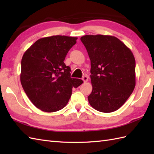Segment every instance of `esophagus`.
I'll use <instances>...</instances> for the list:
<instances>
[{"instance_id":"esophagus-1","label":"esophagus","mask_w":154,"mask_h":154,"mask_svg":"<svg viewBox=\"0 0 154 154\" xmlns=\"http://www.w3.org/2000/svg\"><path fill=\"white\" fill-rule=\"evenodd\" d=\"M82 79L83 81V82L85 83V82H87V81H88V77L87 76V75H84V76L82 78Z\"/></svg>"}]
</instances>
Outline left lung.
I'll return each instance as SVG.
<instances>
[{"label":"left lung","mask_w":154,"mask_h":154,"mask_svg":"<svg viewBox=\"0 0 154 154\" xmlns=\"http://www.w3.org/2000/svg\"><path fill=\"white\" fill-rule=\"evenodd\" d=\"M81 40L91 60L92 93L89 104L102 112H112L125 103L136 85V61L119 39L107 35H85Z\"/></svg>","instance_id":"obj_1"}]
</instances>
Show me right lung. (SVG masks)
<instances>
[{
  "label": "right lung",
  "mask_w": 154,
  "mask_h": 154,
  "mask_svg": "<svg viewBox=\"0 0 154 154\" xmlns=\"http://www.w3.org/2000/svg\"><path fill=\"white\" fill-rule=\"evenodd\" d=\"M77 38L52 35L39 39L24 52L20 75L22 86L38 109L54 112L63 109L72 89L83 83L71 78V69L64 60Z\"/></svg>",
  "instance_id": "add662e5"
}]
</instances>
